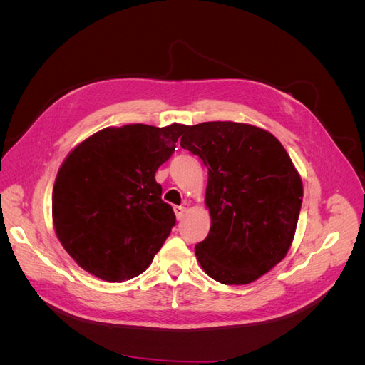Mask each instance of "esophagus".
<instances>
[{"label": "esophagus", "instance_id": "esophagus-1", "mask_svg": "<svg viewBox=\"0 0 365 365\" xmlns=\"http://www.w3.org/2000/svg\"><path fill=\"white\" fill-rule=\"evenodd\" d=\"M173 212H175V216L178 220H181L184 217V213H185V207L182 205H175L173 207Z\"/></svg>", "mask_w": 365, "mask_h": 365}]
</instances>
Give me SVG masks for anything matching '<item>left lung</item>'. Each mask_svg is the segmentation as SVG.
Here are the masks:
<instances>
[{
  "label": "left lung",
  "instance_id": "obj_1",
  "mask_svg": "<svg viewBox=\"0 0 365 365\" xmlns=\"http://www.w3.org/2000/svg\"><path fill=\"white\" fill-rule=\"evenodd\" d=\"M181 148L208 169L212 227L197 262L219 283L257 280L286 256L300 215L303 184L288 152L269 132L233 121L187 126Z\"/></svg>",
  "mask_w": 365,
  "mask_h": 365
}]
</instances>
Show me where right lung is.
Masks as SVG:
<instances>
[{"mask_svg":"<svg viewBox=\"0 0 365 365\" xmlns=\"http://www.w3.org/2000/svg\"><path fill=\"white\" fill-rule=\"evenodd\" d=\"M185 126L106 128L63 161L53 189V222L81 268L106 282L134 279L169 237L176 217L155 172Z\"/></svg>","mask_w":365,"mask_h":365,"instance_id":"right-lung-1","label":"right lung"}]
</instances>
